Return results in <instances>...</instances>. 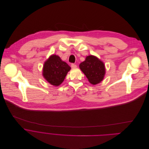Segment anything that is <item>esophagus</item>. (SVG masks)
I'll list each match as a JSON object with an SVG mask.
<instances>
[{
  "instance_id": "1",
  "label": "esophagus",
  "mask_w": 149,
  "mask_h": 149,
  "mask_svg": "<svg viewBox=\"0 0 149 149\" xmlns=\"http://www.w3.org/2000/svg\"><path fill=\"white\" fill-rule=\"evenodd\" d=\"M71 68H72V69H74V68H77V65H76V64L72 63V64L71 65Z\"/></svg>"
}]
</instances>
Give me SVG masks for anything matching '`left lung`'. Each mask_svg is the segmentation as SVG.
I'll use <instances>...</instances> for the list:
<instances>
[{
	"label": "left lung",
	"mask_w": 149,
	"mask_h": 149,
	"mask_svg": "<svg viewBox=\"0 0 149 149\" xmlns=\"http://www.w3.org/2000/svg\"><path fill=\"white\" fill-rule=\"evenodd\" d=\"M80 69L92 84L99 83L104 79L105 67L104 63L95 56H88L79 65Z\"/></svg>",
	"instance_id": "1"
}]
</instances>
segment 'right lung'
<instances>
[{
  "label": "right lung",
  "instance_id": "right-lung-1",
  "mask_svg": "<svg viewBox=\"0 0 149 149\" xmlns=\"http://www.w3.org/2000/svg\"><path fill=\"white\" fill-rule=\"evenodd\" d=\"M71 68L61 60L58 56L53 54L45 62L43 76L52 85L58 86L65 80Z\"/></svg>",
  "mask_w": 149,
  "mask_h": 149
}]
</instances>
